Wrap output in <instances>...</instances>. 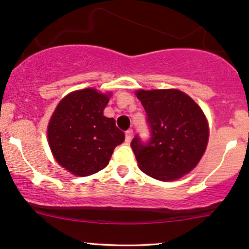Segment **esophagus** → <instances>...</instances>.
Wrapping results in <instances>:
<instances>
[{
  "label": "esophagus",
  "mask_w": 249,
  "mask_h": 249,
  "mask_svg": "<svg viewBox=\"0 0 249 249\" xmlns=\"http://www.w3.org/2000/svg\"><path fill=\"white\" fill-rule=\"evenodd\" d=\"M132 136H133V130L132 128H128L126 132H125V142H130L131 139H132Z\"/></svg>",
  "instance_id": "esophagus-1"
}]
</instances>
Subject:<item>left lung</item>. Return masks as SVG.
<instances>
[{
    "mask_svg": "<svg viewBox=\"0 0 249 249\" xmlns=\"http://www.w3.org/2000/svg\"><path fill=\"white\" fill-rule=\"evenodd\" d=\"M146 112L150 139L137 134L131 142L139 168L161 181L179 179L196 166L208 141L201 108L186 93L171 90H139Z\"/></svg>",
    "mask_w": 249,
    "mask_h": 249,
    "instance_id": "1",
    "label": "left lung"
}]
</instances>
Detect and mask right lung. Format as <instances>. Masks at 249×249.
I'll return each instance as SVG.
<instances>
[{"label":"right lung","mask_w":249,"mask_h":249,"mask_svg":"<svg viewBox=\"0 0 249 249\" xmlns=\"http://www.w3.org/2000/svg\"><path fill=\"white\" fill-rule=\"evenodd\" d=\"M108 96L95 89L71 92L62 99L48 126L50 148L59 165L87 177L108 164L125 134L113 118L103 115Z\"/></svg>","instance_id":"right-lung-1"}]
</instances>
